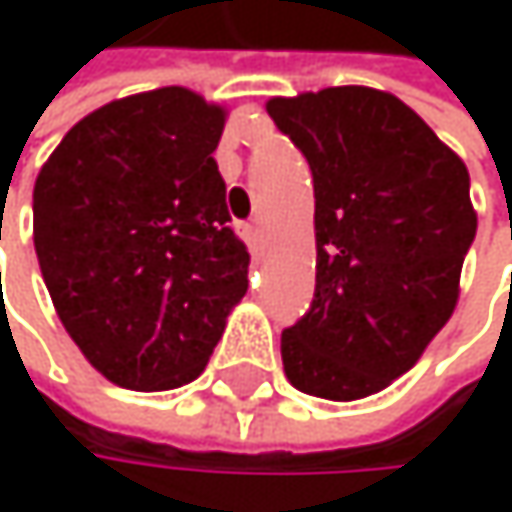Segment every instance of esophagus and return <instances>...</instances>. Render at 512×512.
<instances>
[{
	"mask_svg": "<svg viewBox=\"0 0 512 512\" xmlns=\"http://www.w3.org/2000/svg\"><path fill=\"white\" fill-rule=\"evenodd\" d=\"M240 234H243V240H246V246L257 252V243H260V234H257V225L255 222H246V225H240Z\"/></svg>",
	"mask_w": 512,
	"mask_h": 512,
	"instance_id": "34e87169",
	"label": "esophagus"
}]
</instances>
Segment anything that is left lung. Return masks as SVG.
Instances as JSON below:
<instances>
[{"mask_svg": "<svg viewBox=\"0 0 512 512\" xmlns=\"http://www.w3.org/2000/svg\"><path fill=\"white\" fill-rule=\"evenodd\" d=\"M266 112L314 177L317 287L281 332L284 373L326 400L376 394L457 308L477 231L468 168L403 100L376 88L272 97Z\"/></svg>", "mask_w": 512, "mask_h": 512, "instance_id": "obj_1", "label": "left lung"}]
</instances>
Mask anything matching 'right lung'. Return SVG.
Masks as SVG:
<instances>
[{
  "label": "right lung",
  "mask_w": 512,
  "mask_h": 512,
  "mask_svg": "<svg viewBox=\"0 0 512 512\" xmlns=\"http://www.w3.org/2000/svg\"><path fill=\"white\" fill-rule=\"evenodd\" d=\"M225 109L189 88L112 100L35 180V252L64 323L109 382L168 391L213 356L249 290L213 151Z\"/></svg>",
  "instance_id": "1"
}]
</instances>
